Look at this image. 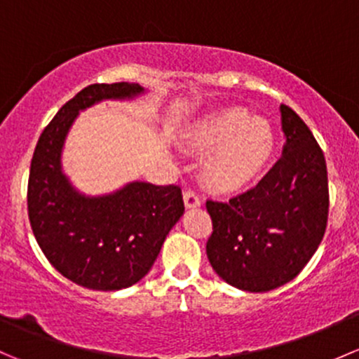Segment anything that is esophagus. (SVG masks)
I'll use <instances>...</instances> for the list:
<instances>
[{"label": "esophagus", "mask_w": 359, "mask_h": 359, "mask_svg": "<svg viewBox=\"0 0 359 359\" xmlns=\"http://www.w3.org/2000/svg\"><path fill=\"white\" fill-rule=\"evenodd\" d=\"M184 205H186V208H200L201 200L196 193H193V191H186V193H184Z\"/></svg>", "instance_id": "1"}]
</instances>
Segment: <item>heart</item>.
I'll return each mask as SVG.
<instances>
[{
    "label": "heart",
    "instance_id": "heart-1",
    "mask_svg": "<svg viewBox=\"0 0 359 359\" xmlns=\"http://www.w3.org/2000/svg\"><path fill=\"white\" fill-rule=\"evenodd\" d=\"M184 142L194 153H206L201 180L215 193L229 194L252 184L276 147L271 123L241 107L206 114L184 130Z\"/></svg>",
    "mask_w": 359,
    "mask_h": 359
}]
</instances>
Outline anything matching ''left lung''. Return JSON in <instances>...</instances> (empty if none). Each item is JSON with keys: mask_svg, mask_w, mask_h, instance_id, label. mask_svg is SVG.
I'll list each match as a JSON object with an SVG mask.
<instances>
[{"mask_svg": "<svg viewBox=\"0 0 359 359\" xmlns=\"http://www.w3.org/2000/svg\"><path fill=\"white\" fill-rule=\"evenodd\" d=\"M283 156L253 189L206 201L213 233L206 255L226 283L269 292L292 281L314 255L328 220L323 151L306 123L281 106Z\"/></svg>", "mask_w": 359, "mask_h": 359, "instance_id": "1", "label": "left lung"}]
</instances>
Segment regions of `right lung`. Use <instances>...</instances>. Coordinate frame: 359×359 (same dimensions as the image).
<instances>
[{
  "label": "right lung",
  "instance_id": "add662e5",
  "mask_svg": "<svg viewBox=\"0 0 359 359\" xmlns=\"http://www.w3.org/2000/svg\"><path fill=\"white\" fill-rule=\"evenodd\" d=\"M144 92L125 81L83 88L43 130L31 161L27 210L36 241L62 276L90 290H121L142 280L184 215L177 186L133 180L114 193L88 196L62 170L64 144L79 112Z\"/></svg>",
  "mask_w": 359,
  "mask_h": 359
}]
</instances>
